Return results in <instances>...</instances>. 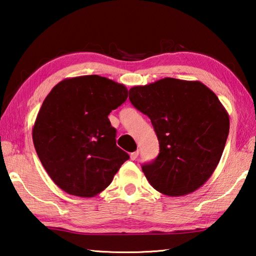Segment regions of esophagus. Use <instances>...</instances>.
Instances as JSON below:
<instances>
[{"label":"esophagus","instance_id":"esophagus-1","mask_svg":"<svg viewBox=\"0 0 256 256\" xmlns=\"http://www.w3.org/2000/svg\"><path fill=\"white\" fill-rule=\"evenodd\" d=\"M130 157H131L132 160H136L138 157V150L134 151V152H132L131 154H130Z\"/></svg>","mask_w":256,"mask_h":256}]
</instances>
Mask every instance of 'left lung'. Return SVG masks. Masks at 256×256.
I'll return each mask as SVG.
<instances>
[{
  "label": "left lung",
  "instance_id": "obj_1",
  "mask_svg": "<svg viewBox=\"0 0 256 256\" xmlns=\"http://www.w3.org/2000/svg\"><path fill=\"white\" fill-rule=\"evenodd\" d=\"M128 99L148 116L159 141V154L142 164L154 190L186 196L210 178L222 158L229 118L214 92L198 81L164 78L133 86Z\"/></svg>",
  "mask_w": 256,
  "mask_h": 256
}]
</instances>
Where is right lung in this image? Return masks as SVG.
<instances>
[{"label":"right lung","instance_id":"right-lung-1","mask_svg":"<svg viewBox=\"0 0 256 256\" xmlns=\"http://www.w3.org/2000/svg\"><path fill=\"white\" fill-rule=\"evenodd\" d=\"M126 98L123 84L99 76L66 79L52 89L37 115L32 140L58 188L92 198L112 183L130 156L116 146L108 115Z\"/></svg>","mask_w":256,"mask_h":256}]
</instances>
